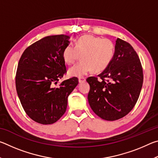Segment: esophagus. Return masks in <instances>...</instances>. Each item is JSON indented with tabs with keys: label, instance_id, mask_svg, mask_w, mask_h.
Returning a JSON list of instances; mask_svg holds the SVG:
<instances>
[{
	"label": "esophagus",
	"instance_id": "esophagus-1",
	"mask_svg": "<svg viewBox=\"0 0 158 158\" xmlns=\"http://www.w3.org/2000/svg\"><path fill=\"white\" fill-rule=\"evenodd\" d=\"M85 81V77H79V82L81 84V83H84Z\"/></svg>",
	"mask_w": 158,
	"mask_h": 158
}]
</instances>
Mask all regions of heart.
<instances>
[{
	"mask_svg": "<svg viewBox=\"0 0 158 158\" xmlns=\"http://www.w3.org/2000/svg\"><path fill=\"white\" fill-rule=\"evenodd\" d=\"M115 45L108 38H101L92 35L81 36L75 42V46L68 44L63 51L65 62L71 65L79 57L81 60L68 69L70 77H80L93 70L100 73L105 70L113 60Z\"/></svg>",
	"mask_w": 158,
	"mask_h": 158,
	"instance_id": "heart-1",
	"label": "heart"
}]
</instances>
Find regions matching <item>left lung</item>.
Returning a JSON list of instances; mask_svg holds the SVG:
<instances>
[{
	"label": "left lung",
	"instance_id": "left-lung-1",
	"mask_svg": "<svg viewBox=\"0 0 158 158\" xmlns=\"http://www.w3.org/2000/svg\"><path fill=\"white\" fill-rule=\"evenodd\" d=\"M143 69L133 47L118 38L111 63L98 77L86 79L88 100L101 118L116 121L129 113L137 103L143 84Z\"/></svg>",
	"mask_w": 158,
	"mask_h": 158
}]
</instances>
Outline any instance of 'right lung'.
I'll return each instance as SVG.
<instances>
[{
	"mask_svg": "<svg viewBox=\"0 0 158 158\" xmlns=\"http://www.w3.org/2000/svg\"><path fill=\"white\" fill-rule=\"evenodd\" d=\"M66 35L47 36L26 48L19 61L16 89L28 116L38 123H54L65 114L68 98L79 81L65 80L54 87L66 73L63 51L69 44Z\"/></svg>",
	"mask_w": 158,
	"mask_h": 158,
	"instance_id": "add662e5",
	"label": "right lung"
}]
</instances>
